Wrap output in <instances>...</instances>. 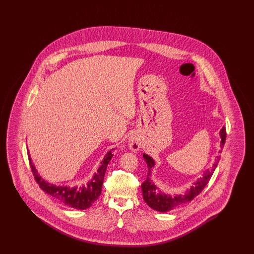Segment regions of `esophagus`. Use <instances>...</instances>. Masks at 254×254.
<instances>
[{"label": "esophagus", "instance_id": "obj_1", "mask_svg": "<svg viewBox=\"0 0 254 254\" xmlns=\"http://www.w3.org/2000/svg\"><path fill=\"white\" fill-rule=\"evenodd\" d=\"M127 145H128V147L135 152V151L140 150V148L142 146V143L140 141V138H138L136 135H131L127 140Z\"/></svg>", "mask_w": 254, "mask_h": 254}]
</instances>
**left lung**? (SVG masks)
Here are the masks:
<instances>
[{
    "instance_id": "1",
    "label": "left lung",
    "mask_w": 254,
    "mask_h": 254,
    "mask_svg": "<svg viewBox=\"0 0 254 254\" xmlns=\"http://www.w3.org/2000/svg\"><path fill=\"white\" fill-rule=\"evenodd\" d=\"M219 135L221 138V147H223L226 142V128L224 127L220 130ZM143 157L146 162L147 169H148L147 178L142 184L143 198L148 206L160 212H168L169 210H172L180 205H185L190 202L191 200H193L198 194L201 193V191L204 190L209 179L211 178L220 159V156H217L216 163L213 165L212 169L209 170L207 169L203 174V177H200L196 180V182H194L193 186H191L190 189L187 190L183 194H175L171 196L170 194L166 193L161 190H159L155 183L151 180L152 169H154L156 165L154 159L147 155L146 153L143 154Z\"/></svg>"
}]
</instances>
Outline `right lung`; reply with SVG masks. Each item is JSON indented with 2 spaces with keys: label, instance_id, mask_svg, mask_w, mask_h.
<instances>
[{
  "label": "right lung",
  "instance_id": "1",
  "mask_svg": "<svg viewBox=\"0 0 254 254\" xmlns=\"http://www.w3.org/2000/svg\"><path fill=\"white\" fill-rule=\"evenodd\" d=\"M29 156V151H28ZM113 156V148L105 155L104 159L101 161V166L97 169V172L94 173L92 178L81 187L78 186H57L52 183L46 181L39 173L32 162V159L29 158L30 167L32 169L33 175L35 177L40 188L52 196L54 199L59 201L62 204L66 206L73 207L76 209H86L94 204V202L100 197L102 191V186L104 182L105 173L108 168L111 158Z\"/></svg>",
  "mask_w": 254,
  "mask_h": 254
}]
</instances>
